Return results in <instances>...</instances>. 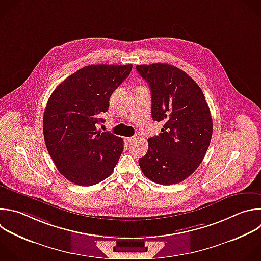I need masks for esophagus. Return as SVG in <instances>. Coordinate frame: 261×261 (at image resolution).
Segmentation results:
<instances>
[{"instance_id":"34e87169","label":"esophagus","mask_w":261,"mask_h":261,"mask_svg":"<svg viewBox=\"0 0 261 261\" xmlns=\"http://www.w3.org/2000/svg\"><path fill=\"white\" fill-rule=\"evenodd\" d=\"M134 139H135V136H132V137H126V138H125V141H126V143H131Z\"/></svg>"}]
</instances>
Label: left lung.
<instances>
[{"label":"left lung","mask_w":261,"mask_h":261,"mask_svg":"<svg viewBox=\"0 0 261 261\" xmlns=\"http://www.w3.org/2000/svg\"><path fill=\"white\" fill-rule=\"evenodd\" d=\"M151 92V117L163 122L150 137L146 154L138 160L151 181L170 186L191 176L209 147L213 124L199 85L184 70L168 63L136 65Z\"/></svg>","instance_id":"left-lung-1"}]
</instances>
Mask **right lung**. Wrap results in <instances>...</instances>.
Listing matches in <instances>:
<instances>
[{
  "label": "right lung",
  "instance_id": "1",
  "mask_svg": "<svg viewBox=\"0 0 261 261\" xmlns=\"http://www.w3.org/2000/svg\"><path fill=\"white\" fill-rule=\"evenodd\" d=\"M132 64H92L60 83L48 99L43 132L56 168L70 182L89 187L114 171L124 141L97 130L105 122L113 92L130 74Z\"/></svg>",
  "mask_w": 261,
  "mask_h": 261
}]
</instances>
